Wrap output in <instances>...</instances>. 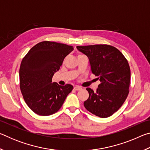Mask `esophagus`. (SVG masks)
I'll use <instances>...</instances> for the list:
<instances>
[{
	"mask_svg": "<svg viewBox=\"0 0 150 150\" xmlns=\"http://www.w3.org/2000/svg\"><path fill=\"white\" fill-rule=\"evenodd\" d=\"M74 89L75 91H80V90L82 89V88H81V87H79V86H75Z\"/></svg>",
	"mask_w": 150,
	"mask_h": 150,
	"instance_id": "obj_1",
	"label": "esophagus"
}]
</instances>
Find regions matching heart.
<instances>
[{
  "mask_svg": "<svg viewBox=\"0 0 150 150\" xmlns=\"http://www.w3.org/2000/svg\"><path fill=\"white\" fill-rule=\"evenodd\" d=\"M81 55V54H80V55ZM79 55H78V56H79Z\"/></svg>",
  "mask_w": 150,
  "mask_h": 150,
  "instance_id": "obj_1",
  "label": "heart"
}]
</instances>
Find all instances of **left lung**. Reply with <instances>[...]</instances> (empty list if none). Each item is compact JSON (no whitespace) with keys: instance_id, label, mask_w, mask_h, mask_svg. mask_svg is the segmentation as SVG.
<instances>
[{"instance_id":"1","label":"left lung","mask_w":150,"mask_h":150,"mask_svg":"<svg viewBox=\"0 0 150 150\" xmlns=\"http://www.w3.org/2000/svg\"><path fill=\"white\" fill-rule=\"evenodd\" d=\"M87 55L91 71L100 83L96 92L87 88L89 94L84 106L100 118H107L117 111L129 93L130 69L128 62L117 48L106 44L77 46Z\"/></svg>"}]
</instances>
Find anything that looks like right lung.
Masks as SVG:
<instances>
[{
    "mask_svg": "<svg viewBox=\"0 0 150 150\" xmlns=\"http://www.w3.org/2000/svg\"><path fill=\"white\" fill-rule=\"evenodd\" d=\"M73 47L54 42L44 41L32 47L20 64V88L29 108L41 116L53 115L62 107L73 87L52 83L64 58Z\"/></svg>",
    "mask_w": 150,
    "mask_h": 150,
    "instance_id": "right-lung-1",
    "label": "right lung"
}]
</instances>
